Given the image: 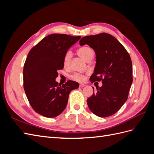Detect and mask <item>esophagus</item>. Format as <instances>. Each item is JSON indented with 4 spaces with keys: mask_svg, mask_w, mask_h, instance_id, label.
<instances>
[{
    "mask_svg": "<svg viewBox=\"0 0 154 154\" xmlns=\"http://www.w3.org/2000/svg\"><path fill=\"white\" fill-rule=\"evenodd\" d=\"M85 84H82V83H81V84H80V87H81V88H82V87H85Z\"/></svg>",
    "mask_w": 154,
    "mask_h": 154,
    "instance_id": "1",
    "label": "esophagus"
}]
</instances>
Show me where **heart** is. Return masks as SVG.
Segmentation results:
<instances>
[{"instance_id": "1", "label": "heart", "mask_w": 154, "mask_h": 154, "mask_svg": "<svg viewBox=\"0 0 154 154\" xmlns=\"http://www.w3.org/2000/svg\"><path fill=\"white\" fill-rule=\"evenodd\" d=\"M77 53L80 57L84 59L87 62L88 60L92 59L93 57H94V51H93V50L91 48L88 47V46H83V47L79 48L77 51ZM71 58L72 53L70 51H67L66 54H64V57L63 58V64L65 67H67L69 66ZM71 78L76 81L83 82L85 80V76L82 74L75 73L72 74L71 76Z\"/></svg>"}]
</instances>
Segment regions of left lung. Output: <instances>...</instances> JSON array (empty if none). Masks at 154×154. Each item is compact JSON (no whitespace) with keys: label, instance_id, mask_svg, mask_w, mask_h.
I'll return each mask as SVG.
<instances>
[{"label":"left lung","instance_id":"1","mask_svg":"<svg viewBox=\"0 0 154 154\" xmlns=\"http://www.w3.org/2000/svg\"><path fill=\"white\" fill-rule=\"evenodd\" d=\"M80 44L88 45L96 53V63L90 81L103 83L87 99L88 106L99 117H109L117 112L128 98L133 81L131 58L115 37L105 32L83 37Z\"/></svg>","mask_w":154,"mask_h":154}]
</instances>
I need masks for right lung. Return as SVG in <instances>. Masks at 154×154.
I'll return each instance as SVG.
<instances>
[{
	"label": "right lung",
	"instance_id": "obj_1",
	"mask_svg": "<svg viewBox=\"0 0 154 154\" xmlns=\"http://www.w3.org/2000/svg\"><path fill=\"white\" fill-rule=\"evenodd\" d=\"M80 38L50 35L27 54L23 70L24 88L32 108L44 117L54 118L61 114L67 106L70 92L79 87L78 82L69 80L61 85L55 79L58 70L63 68L64 54Z\"/></svg>",
	"mask_w": 154,
	"mask_h": 154
}]
</instances>
